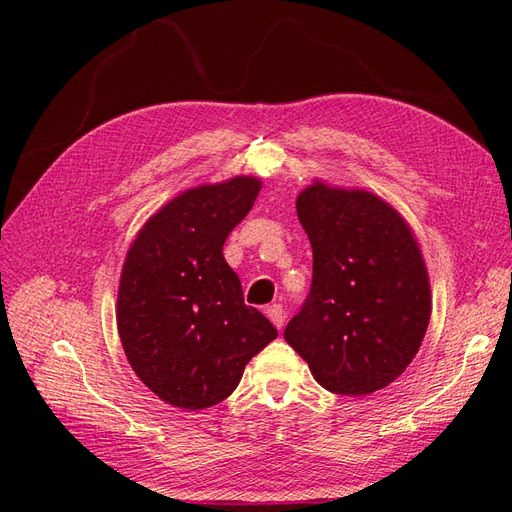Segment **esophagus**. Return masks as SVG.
Masks as SVG:
<instances>
[{"label": "esophagus", "mask_w": 512, "mask_h": 512, "mask_svg": "<svg viewBox=\"0 0 512 512\" xmlns=\"http://www.w3.org/2000/svg\"><path fill=\"white\" fill-rule=\"evenodd\" d=\"M267 316H269V320L275 324L277 329H282V327H284V318H286V312H284V307H282L280 303H275V305L267 307Z\"/></svg>", "instance_id": "obj_1"}]
</instances>
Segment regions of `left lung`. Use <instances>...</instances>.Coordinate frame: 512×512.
<instances>
[{
    "instance_id": "left-lung-1",
    "label": "left lung",
    "mask_w": 512,
    "mask_h": 512,
    "mask_svg": "<svg viewBox=\"0 0 512 512\" xmlns=\"http://www.w3.org/2000/svg\"><path fill=\"white\" fill-rule=\"evenodd\" d=\"M314 252L312 288L284 331L324 389L369 395L412 363L431 292L418 243L378 196L316 181L297 198Z\"/></svg>"
}]
</instances>
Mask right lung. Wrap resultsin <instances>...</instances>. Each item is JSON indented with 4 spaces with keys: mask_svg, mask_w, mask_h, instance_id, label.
<instances>
[{
    "mask_svg": "<svg viewBox=\"0 0 512 512\" xmlns=\"http://www.w3.org/2000/svg\"><path fill=\"white\" fill-rule=\"evenodd\" d=\"M260 192L254 177L200 185L170 200L138 232L123 262L117 329L136 376L170 406L220 404L277 337L245 305L222 247Z\"/></svg>",
    "mask_w": 512,
    "mask_h": 512,
    "instance_id": "1",
    "label": "right lung"
}]
</instances>
